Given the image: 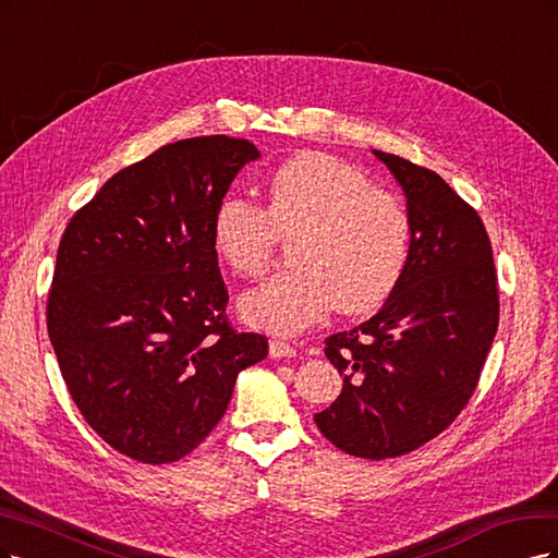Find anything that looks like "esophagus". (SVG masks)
Segmentation results:
<instances>
[{
    "instance_id": "34e87169",
    "label": "esophagus",
    "mask_w": 558,
    "mask_h": 558,
    "mask_svg": "<svg viewBox=\"0 0 558 558\" xmlns=\"http://www.w3.org/2000/svg\"><path fill=\"white\" fill-rule=\"evenodd\" d=\"M268 354H271L274 359H282V356H296V348L284 343V340H271L268 343Z\"/></svg>"
}]
</instances>
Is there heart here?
Returning <instances> with one entry per match:
<instances>
[{
    "label": "heart",
    "instance_id": "obj_1",
    "mask_svg": "<svg viewBox=\"0 0 558 558\" xmlns=\"http://www.w3.org/2000/svg\"><path fill=\"white\" fill-rule=\"evenodd\" d=\"M266 206L225 196L215 208V255L243 278H257L278 239H290L292 266L247 292L250 325L292 336L331 305L345 315L375 311L397 290L410 257V220L397 196L329 155L301 153L264 183Z\"/></svg>",
    "mask_w": 558,
    "mask_h": 558
}]
</instances>
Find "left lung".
<instances>
[{
  "label": "left lung",
  "mask_w": 558,
  "mask_h": 558,
  "mask_svg": "<svg viewBox=\"0 0 558 558\" xmlns=\"http://www.w3.org/2000/svg\"><path fill=\"white\" fill-rule=\"evenodd\" d=\"M373 155L405 194L410 257L380 311L327 338L343 389L315 424L343 452L380 461L436 438L469 403L498 329V287L480 215L438 173Z\"/></svg>",
  "instance_id": "left-lung-1"
}]
</instances>
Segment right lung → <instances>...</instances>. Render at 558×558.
<instances>
[{
	"mask_svg": "<svg viewBox=\"0 0 558 558\" xmlns=\"http://www.w3.org/2000/svg\"><path fill=\"white\" fill-rule=\"evenodd\" d=\"M259 157L243 138L169 143L109 178L60 241L50 345L85 422L134 461L190 454L268 354L227 325L210 241L215 208Z\"/></svg>",
	"mask_w": 558,
	"mask_h": 558,
	"instance_id": "1",
	"label": "right lung"
}]
</instances>
